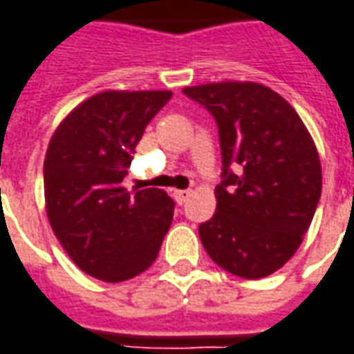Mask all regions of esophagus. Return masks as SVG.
Segmentation results:
<instances>
[{
  "label": "esophagus",
  "instance_id": "esophagus-1",
  "mask_svg": "<svg viewBox=\"0 0 354 354\" xmlns=\"http://www.w3.org/2000/svg\"><path fill=\"white\" fill-rule=\"evenodd\" d=\"M174 201H176L178 204H185L187 203V198L191 197V191L189 189H176L174 193Z\"/></svg>",
  "mask_w": 354,
  "mask_h": 354
}]
</instances>
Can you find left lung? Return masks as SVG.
<instances>
[{
    "instance_id": "8db88e82",
    "label": "left lung",
    "mask_w": 354,
    "mask_h": 354,
    "mask_svg": "<svg viewBox=\"0 0 354 354\" xmlns=\"http://www.w3.org/2000/svg\"><path fill=\"white\" fill-rule=\"evenodd\" d=\"M216 118L221 184L216 214L198 225L210 259L245 279L270 276L308 232L323 174L315 142L283 97L257 82L184 88Z\"/></svg>"
}]
</instances>
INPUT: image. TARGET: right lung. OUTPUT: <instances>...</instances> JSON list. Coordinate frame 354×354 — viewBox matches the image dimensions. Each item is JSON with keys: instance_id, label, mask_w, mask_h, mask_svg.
<instances>
[{"instance_id": "add662e5", "label": "right lung", "mask_w": 354, "mask_h": 354, "mask_svg": "<svg viewBox=\"0 0 354 354\" xmlns=\"http://www.w3.org/2000/svg\"><path fill=\"white\" fill-rule=\"evenodd\" d=\"M172 91H101L57 125L44 157L54 234L78 268L120 283L148 270L174 216L163 189L122 185L138 140Z\"/></svg>"}]
</instances>
